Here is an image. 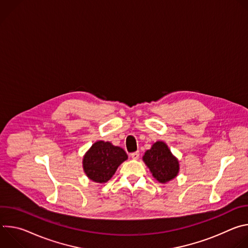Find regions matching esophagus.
Listing matches in <instances>:
<instances>
[{"label":"esophagus","mask_w":248,"mask_h":248,"mask_svg":"<svg viewBox=\"0 0 248 248\" xmlns=\"http://www.w3.org/2000/svg\"><path fill=\"white\" fill-rule=\"evenodd\" d=\"M130 156H131V158H132L133 160H137V159L139 158V152H138V151L133 152V153L130 154Z\"/></svg>","instance_id":"obj_1"}]
</instances>
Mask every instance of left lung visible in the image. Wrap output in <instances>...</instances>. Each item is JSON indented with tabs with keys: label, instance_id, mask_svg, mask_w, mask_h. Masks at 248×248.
<instances>
[{
	"label": "left lung",
	"instance_id": "8db88e82",
	"mask_svg": "<svg viewBox=\"0 0 248 248\" xmlns=\"http://www.w3.org/2000/svg\"><path fill=\"white\" fill-rule=\"evenodd\" d=\"M143 162L150 170L153 178L161 184L176 178L180 171V162L164 141H157L143 157Z\"/></svg>",
	"mask_w": 248,
	"mask_h": 248
}]
</instances>
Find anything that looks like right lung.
Returning <instances> with one entry per match:
<instances>
[{
	"instance_id": "add662e5",
	"label": "right lung",
	"mask_w": 248,
	"mask_h": 248,
	"mask_svg": "<svg viewBox=\"0 0 248 248\" xmlns=\"http://www.w3.org/2000/svg\"><path fill=\"white\" fill-rule=\"evenodd\" d=\"M127 158L123 148L113 145L109 141L98 140L84 154L82 167L89 180L105 184L112 179L119 166Z\"/></svg>"
}]
</instances>
